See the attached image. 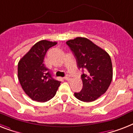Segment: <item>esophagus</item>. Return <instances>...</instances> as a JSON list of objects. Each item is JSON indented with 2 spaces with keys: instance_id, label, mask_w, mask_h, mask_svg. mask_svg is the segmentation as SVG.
<instances>
[{
  "instance_id": "obj_1",
  "label": "esophagus",
  "mask_w": 133,
  "mask_h": 133,
  "mask_svg": "<svg viewBox=\"0 0 133 133\" xmlns=\"http://www.w3.org/2000/svg\"><path fill=\"white\" fill-rule=\"evenodd\" d=\"M64 79H66V80H70L71 79V77H70L69 75H67V76H66V77H64Z\"/></svg>"
}]
</instances>
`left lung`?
<instances>
[{"instance_id":"obj_1","label":"left lung","mask_w":133,"mask_h":133,"mask_svg":"<svg viewBox=\"0 0 133 133\" xmlns=\"http://www.w3.org/2000/svg\"><path fill=\"white\" fill-rule=\"evenodd\" d=\"M77 61L85 70L81 75L83 87L75 97L84 102L96 100L109 89L112 79V66L106 51L86 38L77 37L66 42Z\"/></svg>"}]
</instances>
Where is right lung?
I'll return each instance as SVG.
<instances>
[{"mask_svg":"<svg viewBox=\"0 0 133 133\" xmlns=\"http://www.w3.org/2000/svg\"><path fill=\"white\" fill-rule=\"evenodd\" d=\"M56 42L43 40L31 48L18 64V77L23 91L31 99L46 102L55 96L60 82L52 77L44 66L46 51Z\"/></svg>","mask_w":133,"mask_h":133,"instance_id":"1","label":"right lung"}]
</instances>
